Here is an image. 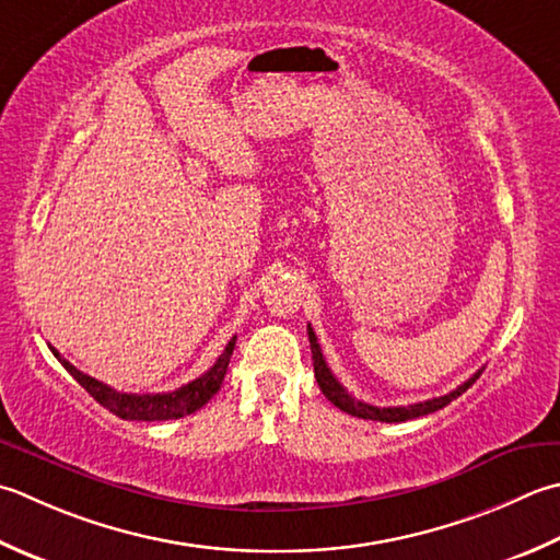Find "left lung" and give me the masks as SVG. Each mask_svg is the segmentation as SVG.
<instances>
[{
    "label": "left lung",
    "instance_id": "left-lung-1",
    "mask_svg": "<svg viewBox=\"0 0 560 560\" xmlns=\"http://www.w3.org/2000/svg\"><path fill=\"white\" fill-rule=\"evenodd\" d=\"M308 339H311V352H313V369H315V378H317V386H320L323 396L330 400L332 405H337L339 410L347 412V415H354V418L361 420H378V422H405V420H415V418H422V415H430L446 408L448 402L454 398L462 396L470 386H474L478 374L470 376L466 383H462L456 390L446 393V396L440 398H430V400H422V402H412V405H398V408H376V405H369L364 400H357L352 393H349L342 383L335 378V374L327 366V361L323 357V349L317 345V337L313 332V327L308 325Z\"/></svg>",
    "mask_w": 560,
    "mask_h": 560
}]
</instances>
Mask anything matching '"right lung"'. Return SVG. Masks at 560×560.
I'll list each match as a JSON object with an SVG mask.
<instances>
[{
	"label": "right lung",
	"instance_id": "obj_1",
	"mask_svg": "<svg viewBox=\"0 0 560 560\" xmlns=\"http://www.w3.org/2000/svg\"><path fill=\"white\" fill-rule=\"evenodd\" d=\"M235 349V337L225 345L223 354L218 357L215 364L206 371L203 376H199L186 386L170 390V393H118L106 383L96 381L92 376L82 374L80 369H74L68 359H62L58 349L50 347V352L58 357L60 364L70 371V376L80 383V386L90 393V396L104 405L108 412H114L120 420H142V422H152V420H179L184 415H191L196 410H201L203 405L211 400L218 390H221V383L228 374V364L230 357H233Z\"/></svg>",
	"mask_w": 560,
	"mask_h": 560
}]
</instances>
